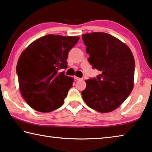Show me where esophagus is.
I'll return each instance as SVG.
<instances>
[{"instance_id": "obj_1", "label": "esophagus", "mask_w": 152, "mask_h": 152, "mask_svg": "<svg viewBox=\"0 0 152 152\" xmlns=\"http://www.w3.org/2000/svg\"><path fill=\"white\" fill-rule=\"evenodd\" d=\"M75 80H77V81H78V80H81V79H82V78H79V77H75Z\"/></svg>"}]
</instances>
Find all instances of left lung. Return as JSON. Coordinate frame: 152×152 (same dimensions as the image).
I'll use <instances>...</instances> for the list:
<instances>
[{"instance_id": "left-lung-1", "label": "left lung", "mask_w": 152, "mask_h": 152, "mask_svg": "<svg viewBox=\"0 0 152 152\" xmlns=\"http://www.w3.org/2000/svg\"><path fill=\"white\" fill-rule=\"evenodd\" d=\"M88 62L100 71L96 77L86 81L81 92L86 104L100 113H108L122 104L134 86L135 63L129 48L104 32L82 35Z\"/></svg>"}]
</instances>
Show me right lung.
Masks as SVG:
<instances>
[{
	"instance_id": "add662e5",
	"label": "right lung",
	"mask_w": 152,
	"mask_h": 152,
	"mask_svg": "<svg viewBox=\"0 0 152 152\" xmlns=\"http://www.w3.org/2000/svg\"><path fill=\"white\" fill-rule=\"evenodd\" d=\"M79 39L48 34L32 42L22 53L16 67L20 90L34 110L50 112L64 104L73 79L59 70L67 68L69 51Z\"/></svg>"
}]
</instances>
